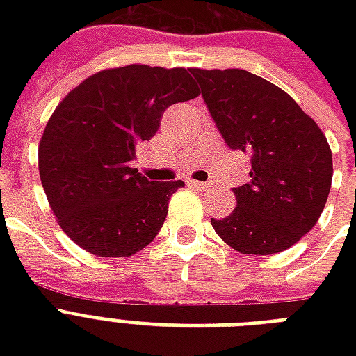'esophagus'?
Wrapping results in <instances>:
<instances>
[{"instance_id":"34e87169","label":"esophagus","mask_w":356,"mask_h":356,"mask_svg":"<svg viewBox=\"0 0 356 356\" xmlns=\"http://www.w3.org/2000/svg\"><path fill=\"white\" fill-rule=\"evenodd\" d=\"M188 184L190 186H194V188H200V190H207L212 186L211 183H203V181H195V179H188Z\"/></svg>"}]
</instances>
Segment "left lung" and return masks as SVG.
Wrapping results in <instances>:
<instances>
[{
    "label": "left lung",
    "instance_id": "1",
    "mask_svg": "<svg viewBox=\"0 0 356 356\" xmlns=\"http://www.w3.org/2000/svg\"><path fill=\"white\" fill-rule=\"evenodd\" d=\"M212 120L234 151L251 156V181L234 211L211 218L218 236L243 254L292 248L314 227L329 197L332 153L325 134L298 103L245 70H190Z\"/></svg>",
    "mask_w": 356,
    "mask_h": 356
}]
</instances>
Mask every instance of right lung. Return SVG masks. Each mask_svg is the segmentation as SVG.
Segmentation results:
<instances>
[{
  "instance_id": "add662e5",
  "label": "right lung",
  "mask_w": 356,
  "mask_h": 356,
  "mask_svg": "<svg viewBox=\"0 0 356 356\" xmlns=\"http://www.w3.org/2000/svg\"><path fill=\"white\" fill-rule=\"evenodd\" d=\"M197 96L186 68L129 64L86 77L58 103L38 172L58 225L79 248L116 259L153 242L184 183L147 181L131 162L170 105Z\"/></svg>"
}]
</instances>
